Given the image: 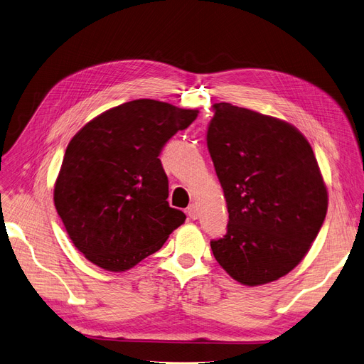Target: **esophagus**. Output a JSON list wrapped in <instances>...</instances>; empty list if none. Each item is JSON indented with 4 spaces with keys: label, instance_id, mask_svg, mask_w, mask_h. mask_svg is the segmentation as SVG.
<instances>
[{
    "label": "esophagus",
    "instance_id": "obj_1",
    "mask_svg": "<svg viewBox=\"0 0 364 364\" xmlns=\"http://www.w3.org/2000/svg\"><path fill=\"white\" fill-rule=\"evenodd\" d=\"M186 213H187V215L191 217L192 220H196L198 217H199V211H198V207L195 203H192V205H188L187 207V210H186Z\"/></svg>",
    "mask_w": 364,
    "mask_h": 364
}]
</instances>
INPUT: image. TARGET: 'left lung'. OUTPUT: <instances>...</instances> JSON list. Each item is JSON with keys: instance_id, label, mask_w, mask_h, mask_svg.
I'll return each mask as SVG.
<instances>
[{"instance_id": "8db88e82", "label": "left lung", "mask_w": 364, "mask_h": 364, "mask_svg": "<svg viewBox=\"0 0 364 364\" xmlns=\"http://www.w3.org/2000/svg\"><path fill=\"white\" fill-rule=\"evenodd\" d=\"M207 146L229 223L215 260L244 286L272 282L300 263L327 213V188L308 139L290 123L229 102L213 105Z\"/></svg>"}]
</instances>
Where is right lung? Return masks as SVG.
Wrapping results in <instances>:
<instances>
[{"label": "right lung", "mask_w": 364, "mask_h": 364, "mask_svg": "<svg viewBox=\"0 0 364 364\" xmlns=\"http://www.w3.org/2000/svg\"><path fill=\"white\" fill-rule=\"evenodd\" d=\"M198 109L135 100L90 120L67 147L55 207L70 240L105 271H128L161 250L186 214L168 203L159 154Z\"/></svg>", "instance_id": "1"}]
</instances>
